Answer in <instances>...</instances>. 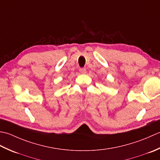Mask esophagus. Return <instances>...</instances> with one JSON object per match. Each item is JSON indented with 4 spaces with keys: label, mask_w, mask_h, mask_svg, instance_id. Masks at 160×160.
<instances>
[{
    "label": "esophagus",
    "mask_w": 160,
    "mask_h": 160,
    "mask_svg": "<svg viewBox=\"0 0 160 160\" xmlns=\"http://www.w3.org/2000/svg\"><path fill=\"white\" fill-rule=\"evenodd\" d=\"M80 72L81 74H86V68H81Z\"/></svg>",
    "instance_id": "esophagus-1"
}]
</instances>
